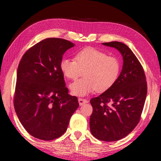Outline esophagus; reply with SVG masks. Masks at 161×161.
I'll return each mask as SVG.
<instances>
[{
	"mask_svg": "<svg viewBox=\"0 0 161 161\" xmlns=\"http://www.w3.org/2000/svg\"><path fill=\"white\" fill-rule=\"evenodd\" d=\"M78 103H79V105H83L86 104V103H88L87 100H86V99H83V98H79L78 99Z\"/></svg>",
	"mask_w": 161,
	"mask_h": 161,
	"instance_id": "34e87169",
	"label": "esophagus"
}]
</instances>
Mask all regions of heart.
Listing matches in <instances>:
<instances>
[{
	"instance_id": "heart-1",
	"label": "heart",
	"mask_w": 161,
	"mask_h": 161,
	"mask_svg": "<svg viewBox=\"0 0 161 161\" xmlns=\"http://www.w3.org/2000/svg\"><path fill=\"white\" fill-rule=\"evenodd\" d=\"M122 64L118 57L94 47H85L76 52L74 58H63L60 69L66 78L75 80L84 72V78L70 85L72 94L86 96L94 91L103 93L117 82Z\"/></svg>"
}]
</instances>
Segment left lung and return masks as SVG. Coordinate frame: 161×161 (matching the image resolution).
<instances>
[{
    "mask_svg": "<svg viewBox=\"0 0 161 161\" xmlns=\"http://www.w3.org/2000/svg\"><path fill=\"white\" fill-rule=\"evenodd\" d=\"M115 47L123 57V67L117 82L100 96L93 97L90 116L92 135L103 142H115L130 133L139 122L147 93L146 76L133 51L124 43H103Z\"/></svg>",
    "mask_w": 161,
    "mask_h": 161,
    "instance_id": "1",
    "label": "left lung"
}]
</instances>
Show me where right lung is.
Here are the masks:
<instances>
[{
    "label": "right lung",
    "mask_w": 161,
    "mask_h": 161,
    "mask_svg": "<svg viewBox=\"0 0 161 161\" xmlns=\"http://www.w3.org/2000/svg\"><path fill=\"white\" fill-rule=\"evenodd\" d=\"M74 44L60 38L43 39L22 57L17 72L14 106L30 135L50 141L62 136L79 106L68 94L60 69L63 55Z\"/></svg>",
    "instance_id": "obj_1"
}]
</instances>
